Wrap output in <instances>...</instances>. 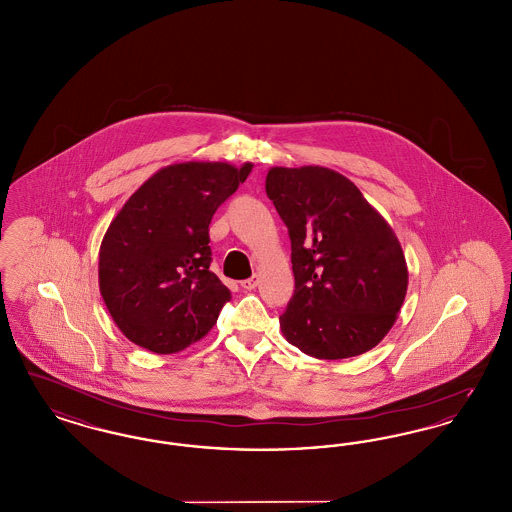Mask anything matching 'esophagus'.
Returning a JSON list of instances; mask_svg holds the SVG:
<instances>
[{
	"label": "esophagus",
	"instance_id": "obj_1",
	"mask_svg": "<svg viewBox=\"0 0 512 512\" xmlns=\"http://www.w3.org/2000/svg\"><path fill=\"white\" fill-rule=\"evenodd\" d=\"M244 290H247V292H251V290H255L257 286H259V276L257 274H253L251 278H247V280H244L242 284H240Z\"/></svg>",
	"mask_w": 512,
	"mask_h": 512
}]
</instances>
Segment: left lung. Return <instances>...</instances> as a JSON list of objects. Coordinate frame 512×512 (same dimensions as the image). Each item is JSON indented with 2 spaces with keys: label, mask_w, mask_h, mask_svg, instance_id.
Listing matches in <instances>:
<instances>
[{
  "label": "left lung",
  "mask_w": 512,
  "mask_h": 512,
  "mask_svg": "<svg viewBox=\"0 0 512 512\" xmlns=\"http://www.w3.org/2000/svg\"><path fill=\"white\" fill-rule=\"evenodd\" d=\"M265 190L292 240L295 292L280 317L286 340L328 361L376 347L409 284L390 224L349 178L326 167H272Z\"/></svg>",
  "instance_id": "left-lung-1"
}]
</instances>
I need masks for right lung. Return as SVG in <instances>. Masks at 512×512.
Instances as JSON below:
<instances>
[{"label":"right lung","instance_id":"1","mask_svg":"<svg viewBox=\"0 0 512 512\" xmlns=\"http://www.w3.org/2000/svg\"><path fill=\"white\" fill-rule=\"evenodd\" d=\"M253 169L174 163L130 195L99 247V292L122 334L178 353L217 324L230 290L209 270V224Z\"/></svg>","mask_w":512,"mask_h":512}]
</instances>
